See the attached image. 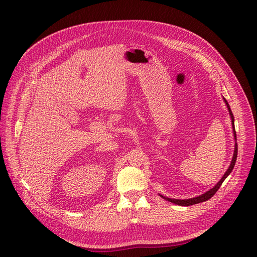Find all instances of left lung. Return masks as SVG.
<instances>
[{
  "instance_id": "8db88e82",
  "label": "left lung",
  "mask_w": 257,
  "mask_h": 257,
  "mask_svg": "<svg viewBox=\"0 0 257 257\" xmlns=\"http://www.w3.org/2000/svg\"><path fill=\"white\" fill-rule=\"evenodd\" d=\"M224 99V102L227 106V109L229 111V115H230L231 117V125H232V131H233V138H234V141H235V144H234V151H233V156H232V159H231V163H230V166H229V168L227 169V171L225 172V174L223 175V177L220 179V181L215 184L212 188H210L209 191H207L206 193L202 194L198 197H194V198H190V199H173V198H169V197H166V196H163L160 195L159 196L161 198H164L165 200L169 201V202H172V203L174 204H177V205H180V206H190V205H194V204H198V203H201V202H204V201H207L209 200L215 193H217V191L220 188V186L222 185V183L224 182V180L229 176V174H230L234 168V165H235V161H236V157H237V144H236V133H235V129H234V117H233V114H232V111L230 109V106H229L228 102L226 101L225 98Z\"/></svg>"
}]
</instances>
